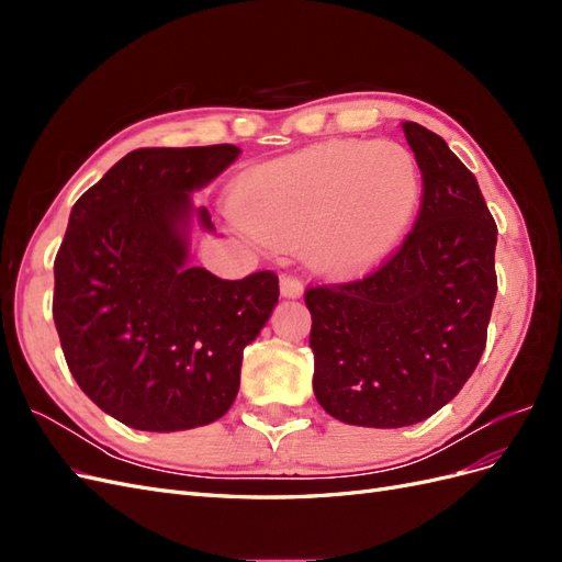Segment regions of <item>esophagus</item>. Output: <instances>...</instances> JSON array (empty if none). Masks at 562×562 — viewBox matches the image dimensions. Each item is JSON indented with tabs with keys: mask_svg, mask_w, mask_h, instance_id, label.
<instances>
[{
	"mask_svg": "<svg viewBox=\"0 0 562 562\" xmlns=\"http://www.w3.org/2000/svg\"><path fill=\"white\" fill-rule=\"evenodd\" d=\"M302 293H304V285L297 277H288V274L281 277V295L283 297L295 300V297H302Z\"/></svg>",
	"mask_w": 562,
	"mask_h": 562,
	"instance_id": "1",
	"label": "esophagus"
}]
</instances>
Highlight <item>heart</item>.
<instances>
[{"label":"heart","mask_w":562,"mask_h":562,"mask_svg":"<svg viewBox=\"0 0 562 562\" xmlns=\"http://www.w3.org/2000/svg\"><path fill=\"white\" fill-rule=\"evenodd\" d=\"M422 187L419 164L403 145L337 140L252 168L236 187L234 211L271 246L310 239L321 271L351 279L396 250Z\"/></svg>","instance_id":"heart-1"}]
</instances>
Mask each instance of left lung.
Listing matches in <instances>:
<instances>
[{
  "instance_id": "left-lung-1",
  "label": "left lung",
  "mask_w": 562,
  "mask_h": 562,
  "mask_svg": "<svg viewBox=\"0 0 562 562\" xmlns=\"http://www.w3.org/2000/svg\"><path fill=\"white\" fill-rule=\"evenodd\" d=\"M424 194L413 232L366 279L316 285L314 394L353 427L398 429L450 403L479 366L497 295V225L448 143L403 122Z\"/></svg>"
}]
</instances>
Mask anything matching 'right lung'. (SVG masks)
Instances as JSON below:
<instances>
[{
	"instance_id": "right-lung-1",
	"label": "right lung",
	"mask_w": 562,
	"mask_h": 562,
	"mask_svg": "<svg viewBox=\"0 0 562 562\" xmlns=\"http://www.w3.org/2000/svg\"><path fill=\"white\" fill-rule=\"evenodd\" d=\"M241 155L234 145L128 151L72 206L54 262V321L67 368L131 429L184 431L223 417L244 349L279 302L274 271L241 281L190 265L194 206Z\"/></svg>"
}]
</instances>
